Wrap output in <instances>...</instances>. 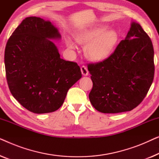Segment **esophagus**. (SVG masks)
<instances>
[{
    "mask_svg": "<svg viewBox=\"0 0 159 159\" xmlns=\"http://www.w3.org/2000/svg\"><path fill=\"white\" fill-rule=\"evenodd\" d=\"M81 72L82 74V75L83 76H88V69H87L86 66H81Z\"/></svg>",
    "mask_w": 159,
    "mask_h": 159,
    "instance_id": "1",
    "label": "esophagus"
}]
</instances>
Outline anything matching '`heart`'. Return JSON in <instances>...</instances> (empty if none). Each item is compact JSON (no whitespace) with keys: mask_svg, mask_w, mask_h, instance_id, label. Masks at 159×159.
Returning <instances> with one entry per match:
<instances>
[{"mask_svg":"<svg viewBox=\"0 0 159 159\" xmlns=\"http://www.w3.org/2000/svg\"><path fill=\"white\" fill-rule=\"evenodd\" d=\"M108 25H101L79 30L74 33L76 41L84 47V54L89 60L98 62L105 60L118 44L119 34L115 30H108ZM69 49L75 48L70 38L65 39Z\"/></svg>","mask_w":159,"mask_h":159,"instance_id":"b5f03b06","label":"heart"}]
</instances>
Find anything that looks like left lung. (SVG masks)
<instances>
[{
	"label": "left lung",
	"instance_id": "8db88e82",
	"mask_svg": "<svg viewBox=\"0 0 159 159\" xmlns=\"http://www.w3.org/2000/svg\"><path fill=\"white\" fill-rule=\"evenodd\" d=\"M151 40L132 21L125 40L108 58L88 64L93 88L91 104L104 114L129 111L137 107L151 88L154 77Z\"/></svg>",
	"mask_w": 159,
	"mask_h": 159
}]
</instances>
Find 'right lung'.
<instances>
[{"mask_svg":"<svg viewBox=\"0 0 159 159\" xmlns=\"http://www.w3.org/2000/svg\"><path fill=\"white\" fill-rule=\"evenodd\" d=\"M61 38L51 21L30 16L21 21L6 43L8 88L14 98L34 114L58 110L69 89L82 77L77 63L61 58L52 41Z\"/></svg>","mask_w":159,"mask_h":159,"instance_id":"obj_1","label":"right lung"}]
</instances>
